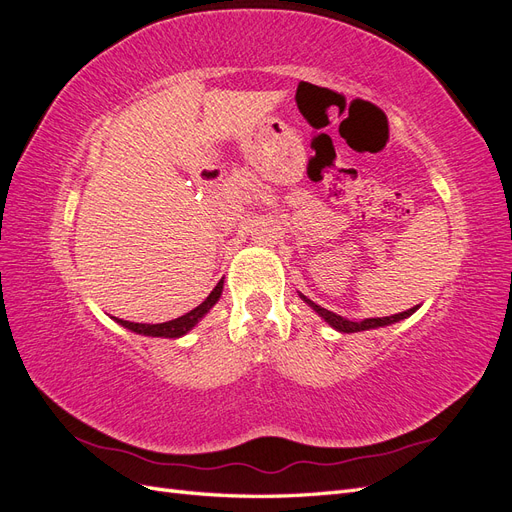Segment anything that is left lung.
<instances>
[{"instance_id":"left-lung-1","label":"left lung","mask_w":512,"mask_h":512,"mask_svg":"<svg viewBox=\"0 0 512 512\" xmlns=\"http://www.w3.org/2000/svg\"><path fill=\"white\" fill-rule=\"evenodd\" d=\"M299 297L314 309V312L327 322V324H331V327L335 329V331H339V333H359V331H369V329H378V327H389V324H395V322H399V320H406V318H410L416 309H418V305L416 307H412V309H406V312H399V314H393V316H384V318H365V320H359V322H354V320H348V318H344V316H337V314H333V312H329V309H324V307H320L318 303H314L312 299H307L305 294H301L299 292Z\"/></svg>"}]
</instances>
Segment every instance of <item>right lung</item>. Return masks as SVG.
<instances>
[{
  "mask_svg": "<svg viewBox=\"0 0 512 512\" xmlns=\"http://www.w3.org/2000/svg\"><path fill=\"white\" fill-rule=\"evenodd\" d=\"M222 290H224V280H220L218 286L211 290L209 297L203 303H200L198 307H194L192 312H188V314L181 316V318L162 322V324H141V322H128V320H121V318H115V322H119L123 329H128V331H132L136 335L177 339V337L188 335L196 327V324L211 312V307L220 301Z\"/></svg>",
  "mask_w": 512,
  "mask_h": 512,
  "instance_id": "1",
  "label": "right lung"
}]
</instances>
